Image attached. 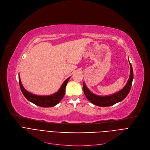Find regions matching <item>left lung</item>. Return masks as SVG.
Instances as JSON below:
<instances>
[{
  "mask_svg": "<svg viewBox=\"0 0 150 150\" xmlns=\"http://www.w3.org/2000/svg\"><path fill=\"white\" fill-rule=\"evenodd\" d=\"M129 65H130L131 70H130V75H129L128 82L124 88H123L122 90H120V91L116 93V94H114L108 96H97L92 93L88 89L85 83L83 82V91L86 98L88 99V100L92 103L99 107H110L114 104L122 101V100H124L126 98L128 94L130 91L132 82H133V68H132V65L130 64V62H129Z\"/></svg>",
  "mask_w": 150,
  "mask_h": 150,
  "instance_id": "left-lung-1",
  "label": "left lung"
}]
</instances>
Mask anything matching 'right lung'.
<instances>
[{
  "instance_id": "1",
  "label": "right lung",
  "mask_w": 150,
  "mask_h": 150,
  "mask_svg": "<svg viewBox=\"0 0 150 150\" xmlns=\"http://www.w3.org/2000/svg\"><path fill=\"white\" fill-rule=\"evenodd\" d=\"M69 78L70 77H68L64 82L62 85L60 87V90L56 93L47 96H37L29 93L28 91H26L22 86L20 77H19V81L21 91L26 99L34 103L35 105H38V106L47 108L55 106L56 105H57L62 99L65 95L66 85L69 81Z\"/></svg>"
}]
</instances>
